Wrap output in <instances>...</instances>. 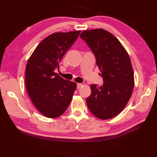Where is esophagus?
Here are the masks:
<instances>
[{"mask_svg": "<svg viewBox=\"0 0 157 157\" xmlns=\"http://www.w3.org/2000/svg\"><path fill=\"white\" fill-rule=\"evenodd\" d=\"M82 84H81V83H78L77 84V88H80L82 86Z\"/></svg>", "mask_w": 157, "mask_h": 157, "instance_id": "1", "label": "esophagus"}]
</instances>
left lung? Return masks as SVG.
Segmentation results:
<instances>
[{
    "instance_id": "8db88e82",
    "label": "left lung",
    "mask_w": 157,
    "mask_h": 157,
    "mask_svg": "<svg viewBox=\"0 0 157 157\" xmlns=\"http://www.w3.org/2000/svg\"><path fill=\"white\" fill-rule=\"evenodd\" d=\"M80 37L94 55L104 82L101 86H90L91 94L86 99L88 107L98 119H111L124 109L134 90L129 55L119 40L103 29L84 31Z\"/></svg>"
}]
</instances>
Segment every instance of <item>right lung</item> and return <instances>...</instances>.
Masks as SVG:
<instances>
[{
  "instance_id": "obj_1",
  "label": "right lung",
  "mask_w": 157,
  "mask_h": 157,
  "mask_svg": "<svg viewBox=\"0 0 157 157\" xmlns=\"http://www.w3.org/2000/svg\"><path fill=\"white\" fill-rule=\"evenodd\" d=\"M81 31L56 32L37 46L25 67V86L33 104L42 115L56 118L65 112L77 84L55 73L63 56Z\"/></svg>"
}]
</instances>
